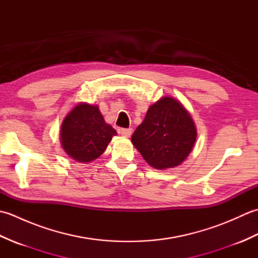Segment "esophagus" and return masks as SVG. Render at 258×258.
<instances>
[{"label":"esophagus","mask_w":258,"mask_h":258,"mask_svg":"<svg viewBox=\"0 0 258 258\" xmlns=\"http://www.w3.org/2000/svg\"><path fill=\"white\" fill-rule=\"evenodd\" d=\"M119 134L125 136V138H130L132 135V128H120Z\"/></svg>","instance_id":"obj_1"}]
</instances>
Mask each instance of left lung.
<instances>
[{
    "label": "left lung",
    "instance_id": "obj_1",
    "mask_svg": "<svg viewBox=\"0 0 258 258\" xmlns=\"http://www.w3.org/2000/svg\"><path fill=\"white\" fill-rule=\"evenodd\" d=\"M196 128L182 104L165 96L150 106L132 135V143L151 166H178L193 149Z\"/></svg>",
    "mask_w": 258,
    "mask_h": 258
}]
</instances>
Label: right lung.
<instances>
[{"instance_id":"add662e5","label":"right lung","mask_w":258,"mask_h":258,"mask_svg":"<svg viewBox=\"0 0 258 258\" xmlns=\"http://www.w3.org/2000/svg\"><path fill=\"white\" fill-rule=\"evenodd\" d=\"M116 135L105 123L97 106L79 104L64 118L61 142L64 151L82 163H90L103 154L107 144Z\"/></svg>"}]
</instances>
